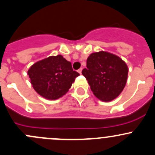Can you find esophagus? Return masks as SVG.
Wrapping results in <instances>:
<instances>
[{
    "label": "esophagus",
    "instance_id": "1",
    "mask_svg": "<svg viewBox=\"0 0 155 155\" xmlns=\"http://www.w3.org/2000/svg\"><path fill=\"white\" fill-rule=\"evenodd\" d=\"M82 69L80 68L79 70H78V73H79V74H81V73H82Z\"/></svg>",
    "mask_w": 155,
    "mask_h": 155
}]
</instances>
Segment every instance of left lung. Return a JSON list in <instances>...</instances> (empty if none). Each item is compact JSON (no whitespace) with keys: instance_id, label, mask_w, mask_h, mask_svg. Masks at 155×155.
<instances>
[{"instance_id":"8db88e82","label":"left lung","mask_w":155,"mask_h":155,"mask_svg":"<svg viewBox=\"0 0 155 155\" xmlns=\"http://www.w3.org/2000/svg\"><path fill=\"white\" fill-rule=\"evenodd\" d=\"M86 67L82 70V75L94 94L101 101H112L125 87L128 68L117 55L104 51L92 53L87 58Z\"/></svg>"}]
</instances>
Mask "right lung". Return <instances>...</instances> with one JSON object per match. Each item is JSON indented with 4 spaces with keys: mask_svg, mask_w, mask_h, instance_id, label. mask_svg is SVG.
I'll list each match as a JSON object with an SVG mask.
<instances>
[{
    "mask_svg": "<svg viewBox=\"0 0 155 155\" xmlns=\"http://www.w3.org/2000/svg\"><path fill=\"white\" fill-rule=\"evenodd\" d=\"M34 90L44 98L56 100L68 91L79 73L63 56L50 57L34 64L28 71Z\"/></svg>",
    "mask_w": 155,
    "mask_h": 155,
    "instance_id": "right-lung-1",
    "label": "right lung"
}]
</instances>
